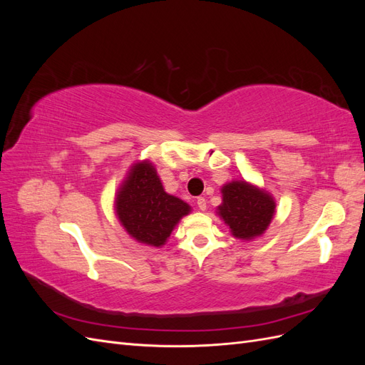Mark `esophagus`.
<instances>
[{"instance_id": "esophagus-1", "label": "esophagus", "mask_w": 365, "mask_h": 365, "mask_svg": "<svg viewBox=\"0 0 365 365\" xmlns=\"http://www.w3.org/2000/svg\"><path fill=\"white\" fill-rule=\"evenodd\" d=\"M196 204H197V208H200L201 212H205V210H207V201H205V197H197Z\"/></svg>"}]
</instances>
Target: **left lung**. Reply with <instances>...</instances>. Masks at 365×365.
<instances>
[{
	"label": "left lung",
	"mask_w": 365,
	"mask_h": 365,
	"mask_svg": "<svg viewBox=\"0 0 365 365\" xmlns=\"http://www.w3.org/2000/svg\"><path fill=\"white\" fill-rule=\"evenodd\" d=\"M220 192L222 204L217 215L236 239L252 240L267 231L275 212V201L268 192L247 181H231Z\"/></svg>",
	"instance_id": "8db88e82"
}]
</instances>
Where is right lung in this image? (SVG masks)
<instances>
[{
	"instance_id": "1",
	"label": "right lung",
	"mask_w": 365,
	"mask_h": 365,
	"mask_svg": "<svg viewBox=\"0 0 365 365\" xmlns=\"http://www.w3.org/2000/svg\"><path fill=\"white\" fill-rule=\"evenodd\" d=\"M120 224L140 244L163 247L190 205L165 193L152 163L132 165L115 197Z\"/></svg>"
}]
</instances>
